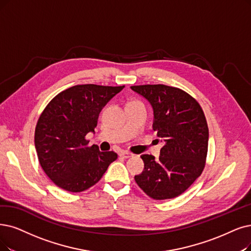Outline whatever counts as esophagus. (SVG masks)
Wrapping results in <instances>:
<instances>
[{
	"label": "esophagus",
	"mask_w": 251,
	"mask_h": 251,
	"mask_svg": "<svg viewBox=\"0 0 251 251\" xmlns=\"http://www.w3.org/2000/svg\"><path fill=\"white\" fill-rule=\"evenodd\" d=\"M119 156H122L124 158H128V157L134 156V154L131 153V152H128V151H122V152L119 153Z\"/></svg>",
	"instance_id": "1"
}]
</instances>
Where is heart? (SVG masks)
<instances>
[{
    "label": "heart",
    "instance_id": "1",
    "mask_svg": "<svg viewBox=\"0 0 251 251\" xmlns=\"http://www.w3.org/2000/svg\"><path fill=\"white\" fill-rule=\"evenodd\" d=\"M132 103H133V102H132Z\"/></svg>",
    "mask_w": 251,
    "mask_h": 251
}]
</instances>
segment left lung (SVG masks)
I'll return each mask as SVG.
<instances>
[{"instance_id": "8db88e82", "label": "left lung", "mask_w": 251, "mask_h": 251, "mask_svg": "<svg viewBox=\"0 0 251 251\" xmlns=\"http://www.w3.org/2000/svg\"><path fill=\"white\" fill-rule=\"evenodd\" d=\"M153 109V131L165 145L158 159L142 154L144 170L135 180L154 200L173 199L184 193L205 168L209 131L196 100L177 87L164 84L131 86Z\"/></svg>"}]
</instances>
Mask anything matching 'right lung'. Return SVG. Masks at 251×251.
Returning a JSON list of instances; mask_svg holds the SVG:
<instances>
[{"instance_id":"add662e5","label":"right lung","mask_w":251,"mask_h":251,"mask_svg":"<svg viewBox=\"0 0 251 251\" xmlns=\"http://www.w3.org/2000/svg\"><path fill=\"white\" fill-rule=\"evenodd\" d=\"M124 87L75 85L45 107L36 126L35 147L40 165L55 185L71 193L83 192L117 158L114 151L88 146L85 136L95 132L100 112Z\"/></svg>"}]
</instances>
